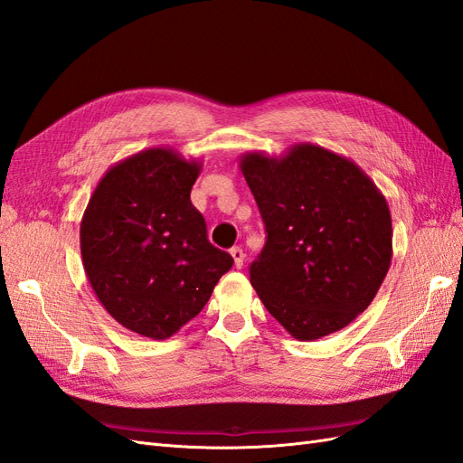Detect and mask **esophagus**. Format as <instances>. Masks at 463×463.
<instances>
[{
	"instance_id": "1",
	"label": "esophagus",
	"mask_w": 463,
	"mask_h": 463,
	"mask_svg": "<svg viewBox=\"0 0 463 463\" xmlns=\"http://www.w3.org/2000/svg\"><path fill=\"white\" fill-rule=\"evenodd\" d=\"M230 255H232V259H233L235 269H241V266H243V260H245L243 250H241L240 247H233V249H230Z\"/></svg>"
}]
</instances>
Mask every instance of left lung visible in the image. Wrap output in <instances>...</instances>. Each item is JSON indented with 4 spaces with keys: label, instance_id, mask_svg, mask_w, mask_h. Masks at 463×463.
<instances>
[{
    "label": "left lung",
    "instance_id": "8db88e82",
    "mask_svg": "<svg viewBox=\"0 0 463 463\" xmlns=\"http://www.w3.org/2000/svg\"><path fill=\"white\" fill-rule=\"evenodd\" d=\"M240 170L269 233L249 269L260 301L301 342L342 330L390 269L384 194L355 162L311 143L279 158L245 152Z\"/></svg>",
    "mask_w": 463,
    "mask_h": 463
}]
</instances>
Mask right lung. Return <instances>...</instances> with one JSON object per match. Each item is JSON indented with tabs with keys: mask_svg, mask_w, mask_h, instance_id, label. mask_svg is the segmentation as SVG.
<instances>
[{
	"mask_svg": "<svg viewBox=\"0 0 463 463\" xmlns=\"http://www.w3.org/2000/svg\"><path fill=\"white\" fill-rule=\"evenodd\" d=\"M203 170L167 146L111 165L80 220V255L98 301L152 340L197 317L233 259L206 240L191 189Z\"/></svg>",
	"mask_w": 463,
	"mask_h": 463,
	"instance_id": "add662e5",
	"label": "right lung"
}]
</instances>
